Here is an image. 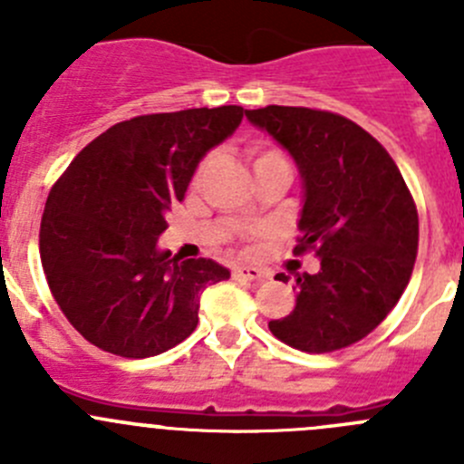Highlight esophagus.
<instances>
[{
    "label": "esophagus",
    "mask_w": 464,
    "mask_h": 464,
    "mask_svg": "<svg viewBox=\"0 0 464 464\" xmlns=\"http://www.w3.org/2000/svg\"><path fill=\"white\" fill-rule=\"evenodd\" d=\"M233 276L240 281H263L266 279V272L258 270V267H252V266H240L233 270Z\"/></svg>",
    "instance_id": "34e87169"
}]
</instances>
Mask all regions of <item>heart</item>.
<instances>
[{
    "instance_id": "obj_1",
    "label": "heart",
    "mask_w": 464,
    "mask_h": 464,
    "mask_svg": "<svg viewBox=\"0 0 464 464\" xmlns=\"http://www.w3.org/2000/svg\"><path fill=\"white\" fill-rule=\"evenodd\" d=\"M249 155H252L254 160V167L261 162H284L288 164V160L284 158V155L279 153L276 149H270V146H254L252 150H249Z\"/></svg>"
}]
</instances>
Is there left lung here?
I'll list each match as a JSON object with an SVG mask.
<instances>
[{
	"label": "left lung",
	"instance_id": "1",
	"mask_svg": "<svg viewBox=\"0 0 464 464\" xmlns=\"http://www.w3.org/2000/svg\"><path fill=\"white\" fill-rule=\"evenodd\" d=\"M245 116L295 160L302 179L295 254L314 249L320 261L315 275H295V309L267 327L304 353L357 343L387 318L412 276L419 245L412 194L382 144L345 116L281 105Z\"/></svg>",
	"mask_w": 464,
	"mask_h": 464
}]
</instances>
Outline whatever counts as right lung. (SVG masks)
<instances>
[{
    "label": "right lung",
    "mask_w": 464,
    "mask_h": 464,
    "mask_svg": "<svg viewBox=\"0 0 464 464\" xmlns=\"http://www.w3.org/2000/svg\"><path fill=\"white\" fill-rule=\"evenodd\" d=\"M245 110H183L111 125L54 183L41 219V263L56 304L89 343L144 359L188 339L206 285L231 276L210 258L158 246L198 162Z\"/></svg>",
    "instance_id": "obj_1"
}]
</instances>
